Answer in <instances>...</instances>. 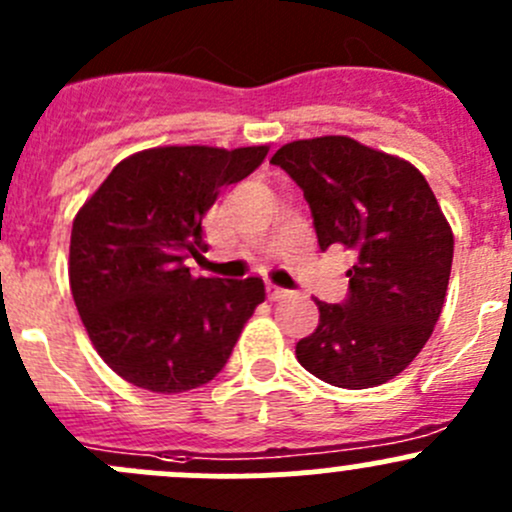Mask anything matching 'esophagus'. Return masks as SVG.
<instances>
[{
  "instance_id": "obj_1",
  "label": "esophagus",
  "mask_w": 512,
  "mask_h": 512,
  "mask_svg": "<svg viewBox=\"0 0 512 512\" xmlns=\"http://www.w3.org/2000/svg\"><path fill=\"white\" fill-rule=\"evenodd\" d=\"M287 294L289 292L285 287H277V285H272V282H267V297H270V299H275V302H277V299H285Z\"/></svg>"
}]
</instances>
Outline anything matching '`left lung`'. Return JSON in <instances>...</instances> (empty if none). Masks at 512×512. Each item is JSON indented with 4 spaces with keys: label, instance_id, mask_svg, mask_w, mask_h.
Listing matches in <instances>:
<instances>
[{
    "label": "left lung",
    "instance_id": "left-lung-1",
    "mask_svg": "<svg viewBox=\"0 0 512 512\" xmlns=\"http://www.w3.org/2000/svg\"><path fill=\"white\" fill-rule=\"evenodd\" d=\"M270 163L304 193L319 247L356 257L344 302H317L299 364L339 389L386 384L421 352L446 299L453 232L436 195L411 163L347 136L287 143Z\"/></svg>",
    "mask_w": 512,
    "mask_h": 512
}]
</instances>
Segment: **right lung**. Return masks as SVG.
Segmentation results:
<instances>
[{
	"label": "right lung",
	"mask_w": 512,
	"mask_h": 512,
	"mask_svg": "<svg viewBox=\"0 0 512 512\" xmlns=\"http://www.w3.org/2000/svg\"><path fill=\"white\" fill-rule=\"evenodd\" d=\"M267 156L265 146H170L136 153L108 173L71 230L69 280L101 359L156 394L198 389L225 369L265 282L193 277L203 218L227 185Z\"/></svg>",
	"instance_id": "1"
}]
</instances>
